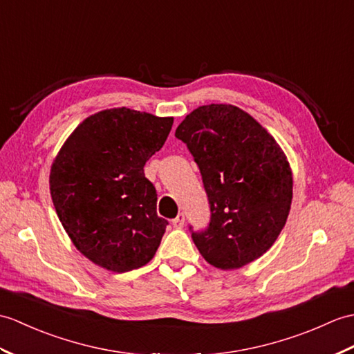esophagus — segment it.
I'll list each match as a JSON object with an SVG mask.
<instances>
[{"label": "esophagus", "instance_id": "obj_1", "mask_svg": "<svg viewBox=\"0 0 354 354\" xmlns=\"http://www.w3.org/2000/svg\"><path fill=\"white\" fill-rule=\"evenodd\" d=\"M184 223H185V216L183 214V212H180V214H178L174 220H171V225H174V227H176V229L184 227Z\"/></svg>", "mask_w": 354, "mask_h": 354}]
</instances>
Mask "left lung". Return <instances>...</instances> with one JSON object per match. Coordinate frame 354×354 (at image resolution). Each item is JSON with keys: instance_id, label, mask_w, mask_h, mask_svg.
<instances>
[{"instance_id": "1", "label": "left lung", "mask_w": 354, "mask_h": 354, "mask_svg": "<svg viewBox=\"0 0 354 354\" xmlns=\"http://www.w3.org/2000/svg\"><path fill=\"white\" fill-rule=\"evenodd\" d=\"M175 137L193 155L208 196V226H190L197 250L221 270L258 259L291 208L292 175L281 146L250 114L229 104L196 109Z\"/></svg>"}]
</instances>
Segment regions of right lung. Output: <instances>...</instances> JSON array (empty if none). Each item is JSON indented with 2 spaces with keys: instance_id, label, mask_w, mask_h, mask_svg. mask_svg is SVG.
Here are the masks:
<instances>
[{
  "instance_id": "add662e5",
  "label": "right lung",
  "mask_w": 354,
  "mask_h": 354,
  "mask_svg": "<svg viewBox=\"0 0 354 354\" xmlns=\"http://www.w3.org/2000/svg\"><path fill=\"white\" fill-rule=\"evenodd\" d=\"M174 118L122 109L80 123L57 155L49 190L64 231L95 264L125 273L149 262L166 232L145 164L158 152Z\"/></svg>"
}]
</instances>
